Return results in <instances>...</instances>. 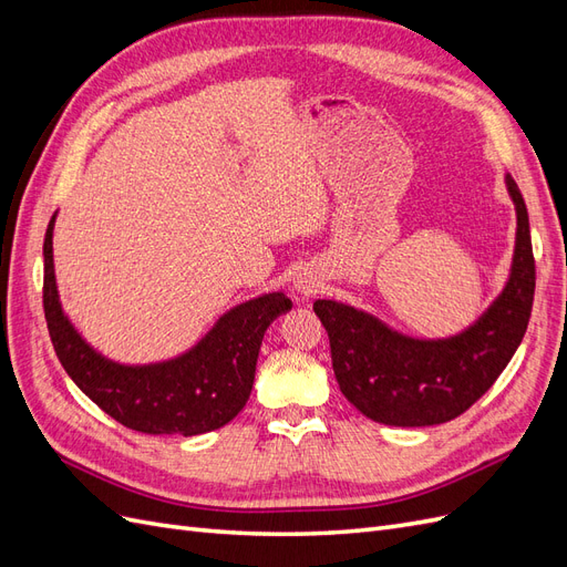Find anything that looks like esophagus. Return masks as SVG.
Segmentation results:
<instances>
[{"label":"esophagus","instance_id":"1","mask_svg":"<svg viewBox=\"0 0 567 567\" xmlns=\"http://www.w3.org/2000/svg\"><path fill=\"white\" fill-rule=\"evenodd\" d=\"M319 286H321V281L317 274L312 269H302L296 274V279H293V293L298 298H310L317 293Z\"/></svg>","mask_w":567,"mask_h":567}]
</instances>
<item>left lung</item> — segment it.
I'll return each mask as SVG.
<instances>
[{
  "instance_id": "left-lung-1",
  "label": "left lung",
  "mask_w": 567,
  "mask_h": 567,
  "mask_svg": "<svg viewBox=\"0 0 567 567\" xmlns=\"http://www.w3.org/2000/svg\"><path fill=\"white\" fill-rule=\"evenodd\" d=\"M504 182L516 210L508 279L466 329L421 338L392 329L354 305L315 302L329 331L340 392L367 419L398 427L447 423L483 398L516 354L535 300V257L520 188L511 175Z\"/></svg>"
}]
</instances>
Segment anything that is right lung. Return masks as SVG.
I'll return each mask as SVG.
<instances>
[{"label":"right lung","mask_w":567,"mask_h":567,"mask_svg":"<svg viewBox=\"0 0 567 567\" xmlns=\"http://www.w3.org/2000/svg\"><path fill=\"white\" fill-rule=\"evenodd\" d=\"M54 225L44 234V317L59 362L111 419L148 435H203L227 425L250 398L255 364L269 323L286 315L284 290H271L219 315L196 346L148 364L101 354L65 315L54 274Z\"/></svg>","instance_id":"add662e5"}]
</instances>
